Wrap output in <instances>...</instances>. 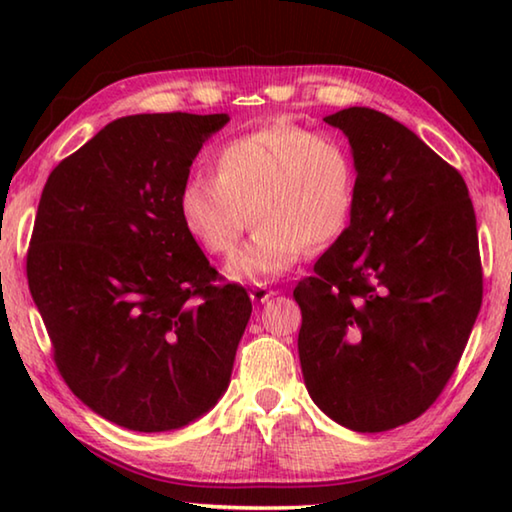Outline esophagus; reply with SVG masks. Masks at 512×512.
<instances>
[{
    "instance_id": "1",
    "label": "esophagus",
    "mask_w": 512,
    "mask_h": 512,
    "mask_svg": "<svg viewBox=\"0 0 512 512\" xmlns=\"http://www.w3.org/2000/svg\"><path fill=\"white\" fill-rule=\"evenodd\" d=\"M273 293H275V291H273V289H268L266 284H255V287L250 289V298L257 300V302H266L268 298L273 296Z\"/></svg>"
}]
</instances>
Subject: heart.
<instances>
[{
    "instance_id": "obj_1",
    "label": "heart",
    "mask_w": 512,
    "mask_h": 512,
    "mask_svg": "<svg viewBox=\"0 0 512 512\" xmlns=\"http://www.w3.org/2000/svg\"><path fill=\"white\" fill-rule=\"evenodd\" d=\"M357 189V162L341 137L271 124L225 142L214 155V180H187L178 203L189 235L216 257L235 253L257 223L228 273L266 282L289 271L305 248H327L348 230Z\"/></svg>"
}]
</instances>
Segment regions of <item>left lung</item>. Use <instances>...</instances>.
Listing matches in <instances>:
<instances>
[{"mask_svg": "<svg viewBox=\"0 0 512 512\" xmlns=\"http://www.w3.org/2000/svg\"><path fill=\"white\" fill-rule=\"evenodd\" d=\"M359 189L348 230L293 289L298 354L318 409L352 431L411 422L443 393L483 298L461 173L384 112L345 108Z\"/></svg>", "mask_w": 512, "mask_h": 512, "instance_id": "obj_1", "label": "left lung"}]
</instances>
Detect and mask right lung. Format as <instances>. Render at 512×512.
Segmentation results:
<instances>
[{"label": "right lung", "instance_id": "right-lung-1", "mask_svg": "<svg viewBox=\"0 0 512 512\" xmlns=\"http://www.w3.org/2000/svg\"><path fill=\"white\" fill-rule=\"evenodd\" d=\"M228 115L110 121L49 173L27 255L54 361L79 400L119 427L171 431L230 384L253 302L216 284L180 216L189 167Z\"/></svg>", "mask_w": 512, "mask_h": 512}]
</instances>
